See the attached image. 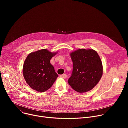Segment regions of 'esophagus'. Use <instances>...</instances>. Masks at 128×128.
<instances>
[{
  "instance_id": "obj_1",
  "label": "esophagus",
  "mask_w": 128,
  "mask_h": 128,
  "mask_svg": "<svg viewBox=\"0 0 128 128\" xmlns=\"http://www.w3.org/2000/svg\"><path fill=\"white\" fill-rule=\"evenodd\" d=\"M60 77H62V78H64V79H65V78H67V75H66V74H63V75H60Z\"/></svg>"
}]
</instances>
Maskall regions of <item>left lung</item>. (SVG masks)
I'll use <instances>...</instances> for the list:
<instances>
[{
    "mask_svg": "<svg viewBox=\"0 0 128 128\" xmlns=\"http://www.w3.org/2000/svg\"><path fill=\"white\" fill-rule=\"evenodd\" d=\"M73 70L68 82L79 93L92 90L99 82L103 75L102 63L96 51L79 49L70 53Z\"/></svg>",
    "mask_w": 128,
    "mask_h": 128,
    "instance_id": "obj_1",
    "label": "left lung"
}]
</instances>
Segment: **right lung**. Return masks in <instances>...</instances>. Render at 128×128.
I'll return each instance as SVG.
<instances>
[{
	"label": "right lung",
	"instance_id": "obj_1",
	"mask_svg": "<svg viewBox=\"0 0 128 128\" xmlns=\"http://www.w3.org/2000/svg\"><path fill=\"white\" fill-rule=\"evenodd\" d=\"M57 53L44 49L32 52L27 56L23 73L26 83L32 89L43 92L52 86L58 75L50 61Z\"/></svg>",
	"mask_w": 128,
	"mask_h": 128
}]
</instances>
